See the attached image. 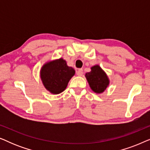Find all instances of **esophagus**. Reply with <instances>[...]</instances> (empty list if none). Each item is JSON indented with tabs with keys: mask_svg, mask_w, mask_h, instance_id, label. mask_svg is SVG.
<instances>
[{
	"mask_svg": "<svg viewBox=\"0 0 150 150\" xmlns=\"http://www.w3.org/2000/svg\"><path fill=\"white\" fill-rule=\"evenodd\" d=\"M76 74L79 76H83V69H79V70L77 71Z\"/></svg>",
	"mask_w": 150,
	"mask_h": 150,
	"instance_id": "esophagus-1",
	"label": "esophagus"
}]
</instances>
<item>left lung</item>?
<instances>
[{
  "label": "left lung",
  "instance_id": "1",
  "mask_svg": "<svg viewBox=\"0 0 150 150\" xmlns=\"http://www.w3.org/2000/svg\"><path fill=\"white\" fill-rule=\"evenodd\" d=\"M85 77L91 89L96 93H102L110 84V80L99 65L91 67V71L85 74Z\"/></svg>",
  "mask_w": 150,
  "mask_h": 150
}]
</instances>
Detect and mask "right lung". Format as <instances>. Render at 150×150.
Segmentation results:
<instances>
[{
    "mask_svg": "<svg viewBox=\"0 0 150 150\" xmlns=\"http://www.w3.org/2000/svg\"><path fill=\"white\" fill-rule=\"evenodd\" d=\"M74 74V69L68 66L63 58L45 63L40 72L45 89L52 94H59L64 91Z\"/></svg>",
    "mask_w": 150,
    "mask_h": 150,
    "instance_id": "add662e5",
    "label": "right lung"
}]
</instances>
